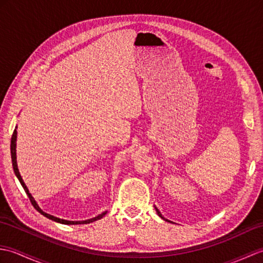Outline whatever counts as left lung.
I'll use <instances>...</instances> for the list:
<instances>
[{
    "label": "left lung",
    "instance_id": "1",
    "mask_svg": "<svg viewBox=\"0 0 263 263\" xmlns=\"http://www.w3.org/2000/svg\"><path fill=\"white\" fill-rule=\"evenodd\" d=\"M155 209H156V212H157V215H158V216H159V217L161 218V219H164L165 221H168V222H172L171 220H168V219H166V218H165V217H163V215H161V214H160V211H159V210L157 209V206H156V205H155Z\"/></svg>",
    "mask_w": 263,
    "mask_h": 263
}]
</instances>
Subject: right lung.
I'll list each match as a JSON object with an SVG mask.
<instances>
[{
	"label": "right lung",
	"mask_w": 263,
	"mask_h": 263,
	"mask_svg": "<svg viewBox=\"0 0 263 263\" xmlns=\"http://www.w3.org/2000/svg\"><path fill=\"white\" fill-rule=\"evenodd\" d=\"M16 128H18V126L15 125V128H14V131H13V135H12V138H11V146H10V149H11V159H12V167H13V171H14V174H15L16 178H18L19 182H20V184L22 185V187H24L25 192L27 193L28 198H29L31 204L33 205V208H35L38 212H41V214H42L43 216H45L46 218H48V219L54 220V221H57V222H60V224H64V225H81V224H89V222H92V221H95V220H98V219H100V218H103L106 214H107V211H104V212H102V214H100V215H98V216H96V217H93V218H90V219L73 221V220H65V219H61V218H58V217H55V216H53V215H49V214H47V212L43 211L41 208H39V205L37 204L36 200L33 199V197L31 195V193L29 192V190H28L27 185L25 184L24 180H22V177H21L20 173H19V170H18V164H16Z\"/></svg>",
	"instance_id": "add662e5"
}]
</instances>
